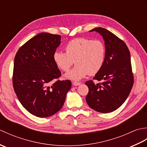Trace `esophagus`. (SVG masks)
Masks as SVG:
<instances>
[{
    "instance_id": "1",
    "label": "esophagus",
    "mask_w": 147,
    "mask_h": 147,
    "mask_svg": "<svg viewBox=\"0 0 147 147\" xmlns=\"http://www.w3.org/2000/svg\"><path fill=\"white\" fill-rule=\"evenodd\" d=\"M73 85L74 86H78V85H81V83L80 82H73Z\"/></svg>"
}]
</instances>
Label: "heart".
Listing matches in <instances>:
<instances>
[{
    "label": "heart",
    "instance_id": "obj_1",
    "mask_svg": "<svg viewBox=\"0 0 147 147\" xmlns=\"http://www.w3.org/2000/svg\"><path fill=\"white\" fill-rule=\"evenodd\" d=\"M65 52L56 51L53 60L58 68L67 71L74 64L73 69L64 74L68 80L78 81L87 74L93 75L100 71L105 58V48L100 40L79 38L71 40L65 47Z\"/></svg>",
    "mask_w": 147,
    "mask_h": 147
}]
</instances>
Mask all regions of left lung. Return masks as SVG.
Masks as SVG:
<instances>
[{
  "mask_svg": "<svg viewBox=\"0 0 147 147\" xmlns=\"http://www.w3.org/2000/svg\"><path fill=\"white\" fill-rule=\"evenodd\" d=\"M94 31L104 40L105 58L102 68L93 78L102 82L95 84L90 80L85 83L89 88L86 101L95 111L108 113L119 107L131 90L134 81L131 55L126 43L114 34L102 28L90 32Z\"/></svg>",
  "mask_w": 147,
  "mask_h": 147,
  "instance_id": "obj_1",
  "label": "left lung"
}]
</instances>
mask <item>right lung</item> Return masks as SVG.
<instances>
[{"label": "right lung", "instance_id": "obj_1", "mask_svg": "<svg viewBox=\"0 0 147 147\" xmlns=\"http://www.w3.org/2000/svg\"><path fill=\"white\" fill-rule=\"evenodd\" d=\"M61 40L59 35L39 33L24 43L15 56V93L24 109L36 117H49L57 112L71 87L69 80L54 82L61 75L53 60Z\"/></svg>", "mask_w": 147, "mask_h": 147}]
</instances>
